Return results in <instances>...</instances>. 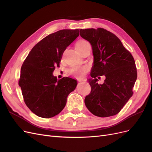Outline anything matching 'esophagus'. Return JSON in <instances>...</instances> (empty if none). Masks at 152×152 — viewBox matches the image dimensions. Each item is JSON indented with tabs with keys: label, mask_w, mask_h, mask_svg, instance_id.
Instances as JSON below:
<instances>
[{
	"label": "esophagus",
	"mask_w": 152,
	"mask_h": 152,
	"mask_svg": "<svg viewBox=\"0 0 152 152\" xmlns=\"http://www.w3.org/2000/svg\"><path fill=\"white\" fill-rule=\"evenodd\" d=\"M78 80H79V82H84V81H85L84 79H79Z\"/></svg>",
	"instance_id": "34e87169"
}]
</instances>
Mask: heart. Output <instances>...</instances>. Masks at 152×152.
Masks as SVG:
<instances>
[{"label":"heart","instance_id":"1","mask_svg":"<svg viewBox=\"0 0 152 152\" xmlns=\"http://www.w3.org/2000/svg\"><path fill=\"white\" fill-rule=\"evenodd\" d=\"M89 43L86 40H79L75 44V48L79 53L82 51L87 46H88ZM89 68L86 65H75L68 69V73L69 75H72L77 78L83 77L86 73L88 72Z\"/></svg>","mask_w":152,"mask_h":152}]
</instances>
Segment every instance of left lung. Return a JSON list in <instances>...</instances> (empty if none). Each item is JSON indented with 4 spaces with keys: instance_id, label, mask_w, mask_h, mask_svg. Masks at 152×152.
I'll return each instance as SVG.
<instances>
[{
    "instance_id": "left-lung-1",
    "label": "left lung",
    "mask_w": 152,
    "mask_h": 152,
    "mask_svg": "<svg viewBox=\"0 0 152 152\" xmlns=\"http://www.w3.org/2000/svg\"><path fill=\"white\" fill-rule=\"evenodd\" d=\"M82 38L92 45L94 65L89 79L91 91L85 104L96 116L107 117L120 112L133 94L137 79L134 59L117 37L102 28L80 29ZM104 75L103 85L96 77Z\"/></svg>"
}]
</instances>
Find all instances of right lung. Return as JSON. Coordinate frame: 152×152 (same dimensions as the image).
Returning a JSON list of instances; mask_svg holds the SVG:
<instances>
[{
  "label": "right lung",
  "instance_id": "add662e5",
  "mask_svg": "<svg viewBox=\"0 0 152 152\" xmlns=\"http://www.w3.org/2000/svg\"><path fill=\"white\" fill-rule=\"evenodd\" d=\"M79 35V30H61L49 34L32 48L21 68L18 84L27 107L36 115L49 118L65 108L77 80L63 77L57 80L53 72L59 66L63 52Z\"/></svg>",
  "mask_w": 152,
  "mask_h": 152
}]
</instances>
